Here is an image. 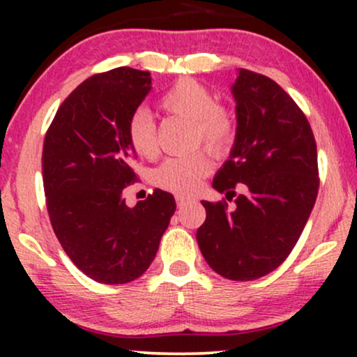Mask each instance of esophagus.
Segmentation results:
<instances>
[{"mask_svg": "<svg viewBox=\"0 0 357 357\" xmlns=\"http://www.w3.org/2000/svg\"><path fill=\"white\" fill-rule=\"evenodd\" d=\"M190 202H191V198H188V196H183V195L176 196V203H178L179 208L184 206V204H188Z\"/></svg>", "mask_w": 357, "mask_h": 357, "instance_id": "1", "label": "esophagus"}]
</instances>
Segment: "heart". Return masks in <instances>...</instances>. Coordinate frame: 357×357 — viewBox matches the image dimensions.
Masks as SVG:
<instances>
[{
    "label": "heart",
    "mask_w": 357,
    "mask_h": 357,
    "mask_svg": "<svg viewBox=\"0 0 357 357\" xmlns=\"http://www.w3.org/2000/svg\"><path fill=\"white\" fill-rule=\"evenodd\" d=\"M159 109L191 121L192 144H203L213 154H225L235 144L238 124L227 105L216 102L206 85L192 79H181L166 89L158 99ZM129 146L142 158H153L158 151V129L153 116L144 109L130 114L126 122ZM211 158L199 149L186 155H173L153 171V183L161 190L188 195L199 188L202 179L211 171Z\"/></svg>",
    "instance_id": "heart-1"
}]
</instances>
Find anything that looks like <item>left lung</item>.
Here are the masks:
<instances>
[{"label": "left lung", "mask_w": 357, "mask_h": 357, "mask_svg": "<svg viewBox=\"0 0 357 357\" xmlns=\"http://www.w3.org/2000/svg\"><path fill=\"white\" fill-rule=\"evenodd\" d=\"M231 92L238 134L213 188L228 202L236 186L247 191L233 208L202 202L206 220L196 240L216 273L247 282L273 272L296 247L317 198V146L305 114L277 82L241 68Z\"/></svg>", "instance_id": "left-lung-1"}]
</instances>
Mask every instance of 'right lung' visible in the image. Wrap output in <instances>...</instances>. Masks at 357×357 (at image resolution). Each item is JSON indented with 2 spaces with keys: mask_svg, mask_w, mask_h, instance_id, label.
I'll return each mask as SVG.
<instances>
[{
  "mask_svg": "<svg viewBox=\"0 0 357 357\" xmlns=\"http://www.w3.org/2000/svg\"><path fill=\"white\" fill-rule=\"evenodd\" d=\"M151 89L149 72L129 67L89 77L61 102L45 134L43 188L53 231L77 268L100 284L141 277L176 210L174 196L162 190L134 208L122 198L137 181L126 122Z\"/></svg>",
  "mask_w": 357,
  "mask_h": 357,
  "instance_id": "obj_1",
  "label": "right lung"
}]
</instances>
